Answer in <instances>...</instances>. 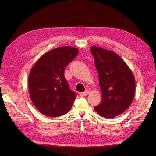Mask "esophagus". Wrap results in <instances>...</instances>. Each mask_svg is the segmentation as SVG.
I'll return each mask as SVG.
<instances>
[{
    "label": "esophagus",
    "instance_id": "1",
    "mask_svg": "<svg viewBox=\"0 0 156 156\" xmlns=\"http://www.w3.org/2000/svg\"><path fill=\"white\" fill-rule=\"evenodd\" d=\"M89 93V92L88 90L85 91V92H81L79 94V95L81 96V97H84V96H86L87 95H88V94Z\"/></svg>",
    "mask_w": 156,
    "mask_h": 156
}]
</instances>
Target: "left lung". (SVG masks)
<instances>
[{
  "label": "left lung",
  "instance_id": "obj_1",
  "mask_svg": "<svg viewBox=\"0 0 156 156\" xmlns=\"http://www.w3.org/2000/svg\"><path fill=\"white\" fill-rule=\"evenodd\" d=\"M90 51L102 95L101 102L94 107V110L103 117L112 119L124 112L132 103L135 91V77L115 52L96 46H92Z\"/></svg>",
  "mask_w": 156,
  "mask_h": 156
}]
</instances>
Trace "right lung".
<instances>
[{
	"instance_id": "obj_1",
	"label": "right lung",
	"mask_w": 156,
	"mask_h": 156,
	"mask_svg": "<svg viewBox=\"0 0 156 156\" xmlns=\"http://www.w3.org/2000/svg\"><path fill=\"white\" fill-rule=\"evenodd\" d=\"M78 53L73 47H60L42 55L31 69L28 81L30 96L42 115L57 117L72 108L76 94L69 88L64 69Z\"/></svg>"
}]
</instances>
